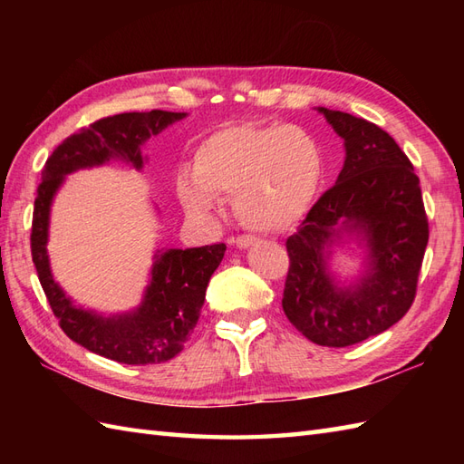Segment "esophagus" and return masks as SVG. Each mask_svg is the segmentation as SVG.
<instances>
[{
	"label": "esophagus",
	"mask_w": 464,
	"mask_h": 464,
	"mask_svg": "<svg viewBox=\"0 0 464 464\" xmlns=\"http://www.w3.org/2000/svg\"><path fill=\"white\" fill-rule=\"evenodd\" d=\"M229 243L235 245L237 249H249L255 243H257V237H251V235H241V237H231Z\"/></svg>",
	"instance_id": "1"
}]
</instances>
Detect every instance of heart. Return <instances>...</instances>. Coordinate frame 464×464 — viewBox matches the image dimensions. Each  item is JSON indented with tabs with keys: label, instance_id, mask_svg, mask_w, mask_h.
Segmentation results:
<instances>
[{
	"label": "heart",
	"instance_id": "heart-1",
	"mask_svg": "<svg viewBox=\"0 0 464 464\" xmlns=\"http://www.w3.org/2000/svg\"><path fill=\"white\" fill-rule=\"evenodd\" d=\"M191 171L177 175L175 189L195 219H209L219 209V195H231L243 225L275 233L307 213L323 183L324 157L303 127L235 123L195 147Z\"/></svg>",
	"mask_w": 464,
	"mask_h": 464
}]
</instances>
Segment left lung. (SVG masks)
Returning a JSON list of instances; mask_svg holds the SVG:
<instances>
[{
	"label": "left lung",
	"instance_id": "8db88e82",
	"mask_svg": "<svg viewBox=\"0 0 464 464\" xmlns=\"http://www.w3.org/2000/svg\"><path fill=\"white\" fill-rule=\"evenodd\" d=\"M319 111L344 141V165L287 239L283 311L309 341L349 347L387 331L411 309L429 221L419 177L397 141L361 117ZM344 238L365 247V269L351 285L328 269L332 245Z\"/></svg>",
	"mask_w": 464,
	"mask_h": 464
}]
</instances>
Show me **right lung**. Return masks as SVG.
Returning a JSON list of instances; mask_svg holds the SVG:
<instances>
[{
	"label": "right lung",
	"instance_id": "add662e5",
	"mask_svg": "<svg viewBox=\"0 0 464 464\" xmlns=\"http://www.w3.org/2000/svg\"><path fill=\"white\" fill-rule=\"evenodd\" d=\"M185 113L141 111L120 113L83 127L57 145L45 161L37 187L32 223V257L52 311L69 339L87 351L123 364H153L173 359L193 333L201 314L211 275L225 255V243L193 249H157L151 281L137 309L121 314H100L77 307L55 283L47 257L49 209L65 175L87 167L121 160L141 169V145Z\"/></svg>",
	"mask_w": 464,
	"mask_h": 464
}]
</instances>
